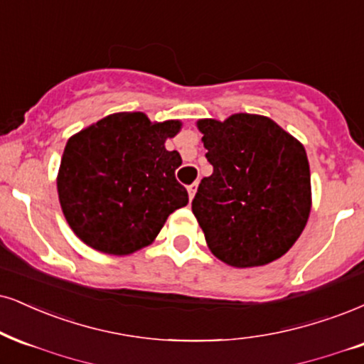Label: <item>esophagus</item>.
<instances>
[{
    "label": "esophagus",
    "mask_w": 364,
    "mask_h": 364,
    "mask_svg": "<svg viewBox=\"0 0 364 364\" xmlns=\"http://www.w3.org/2000/svg\"><path fill=\"white\" fill-rule=\"evenodd\" d=\"M187 191H189V197H191V200H192V199H194L196 192H197V182H194V183H192V186L187 187Z\"/></svg>",
    "instance_id": "obj_1"
}]
</instances>
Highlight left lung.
Returning <instances> with one entry per match:
<instances>
[{
    "label": "left lung",
    "instance_id": "obj_1",
    "mask_svg": "<svg viewBox=\"0 0 364 364\" xmlns=\"http://www.w3.org/2000/svg\"><path fill=\"white\" fill-rule=\"evenodd\" d=\"M197 128L214 170L200 181L192 213L209 250L236 268L284 257L311 214L306 148L262 114L205 118Z\"/></svg>",
    "mask_w": 364,
    "mask_h": 364
}]
</instances>
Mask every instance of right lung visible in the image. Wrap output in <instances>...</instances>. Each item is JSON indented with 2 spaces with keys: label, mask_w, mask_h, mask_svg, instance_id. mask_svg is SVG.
I'll return each mask as SVG.
<instances>
[{
  "label": "right lung",
  "mask_w": 364,
  "mask_h": 364,
  "mask_svg": "<svg viewBox=\"0 0 364 364\" xmlns=\"http://www.w3.org/2000/svg\"><path fill=\"white\" fill-rule=\"evenodd\" d=\"M181 128L178 119L151 123L145 113L124 111L67 140L57 192L80 241L118 257L154 243L170 214L189 203L175 178L181 155L165 148Z\"/></svg>",
  "instance_id": "right-lung-1"
}]
</instances>
